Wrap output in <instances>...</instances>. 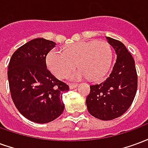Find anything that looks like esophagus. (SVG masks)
<instances>
[{
	"mask_svg": "<svg viewBox=\"0 0 148 148\" xmlns=\"http://www.w3.org/2000/svg\"><path fill=\"white\" fill-rule=\"evenodd\" d=\"M69 86H70V89H74L77 86V84H73V83H70L69 84Z\"/></svg>",
	"mask_w": 148,
	"mask_h": 148,
	"instance_id": "1",
	"label": "esophagus"
}]
</instances>
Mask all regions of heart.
<instances>
[{
  "mask_svg": "<svg viewBox=\"0 0 148 148\" xmlns=\"http://www.w3.org/2000/svg\"><path fill=\"white\" fill-rule=\"evenodd\" d=\"M112 55L111 47L106 41L79 42L68 46L63 51L52 50L47 56V65L60 79L67 77L77 65L79 70L71 74V78L87 77L100 81L109 71Z\"/></svg>",
  "mask_w": 148,
  "mask_h": 148,
  "instance_id": "1",
  "label": "heart"
}]
</instances>
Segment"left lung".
Returning <instances> with one entry per match:
<instances>
[{"label": "left lung", "mask_w": 148, "mask_h": 148, "mask_svg": "<svg viewBox=\"0 0 148 148\" xmlns=\"http://www.w3.org/2000/svg\"><path fill=\"white\" fill-rule=\"evenodd\" d=\"M106 39L114 48L116 61L106 81L90 86L86 106L93 116L111 121L122 116L132 104L136 94L138 76L135 60L124 43L110 37Z\"/></svg>", "instance_id": "8db88e82"}]
</instances>
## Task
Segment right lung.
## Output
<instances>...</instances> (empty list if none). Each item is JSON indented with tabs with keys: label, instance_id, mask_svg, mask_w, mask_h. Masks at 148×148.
I'll return each mask as SVG.
<instances>
[{
	"label": "right lung",
	"instance_id": "right-lung-1",
	"mask_svg": "<svg viewBox=\"0 0 148 148\" xmlns=\"http://www.w3.org/2000/svg\"><path fill=\"white\" fill-rule=\"evenodd\" d=\"M55 42L38 38L31 40L12 55L8 79L12 99L18 111L29 121L46 124L62 113V93L69 86L47 69L46 57Z\"/></svg>",
	"mask_w": 148,
	"mask_h": 148
}]
</instances>
